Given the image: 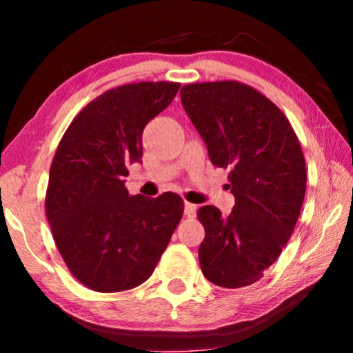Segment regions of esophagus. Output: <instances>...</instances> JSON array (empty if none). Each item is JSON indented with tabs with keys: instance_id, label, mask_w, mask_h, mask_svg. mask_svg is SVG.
I'll use <instances>...</instances> for the list:
<instances>
[{
	"instance_id": "34e87169",
	"label": "esophagus",
	"mask_w": 353,
	"mask_h": 353,
	"mask_svg": "<svg viewBox=\"0 0 353 353\" xmlns=\"http://www.w3.org/2000/svg\"><path fill=\"white\" fill-rule=\"evenodd\" d=\"M185 215L188 219H194L196 216V205L191 202H185Z\"/></svg>"
}]
</instances>
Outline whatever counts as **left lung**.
Returning a JSON list of instances; mask_svg holds the SVG:
<instances>
[{
	"label": "left lung",
	"instance_id": "8db88e82",
	"mask_svg": "<svg viewBox=\"0 0 353 353\" xmlns=\"http://www.w3.org/2000/svg\"><path fill=\"white\" fill-rule=\"evenodd\" d=\"M181 104L215 167L230 168L233 212L197 210L205 238L204 276L220 288L263 278L291 238L305 197V159L286 115L267 96L236 80L185 85Z\"/></svg>",
	"mask_w": 353,
	"mask_h": 353
}]
</instances>
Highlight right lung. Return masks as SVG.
<instances>
[{"mask_svg": "<svg viewBox=\"0 0 353 353\" xmlns=\"http://www.w3.org/2000/svg\"><path fill=\"white\" fill-rule=\"evenodd\" d=\"M178 90L176 81H139L105 91L77 114L56 149L46 219L69 272L93 291L143 284L180 223V196H130L123 181L128 163L141 162L144 127Z\"/></svg>", "mask_w": 353, "mask_h": 353, "instance_id": "1", "label": "right lung"}]
</instances>
